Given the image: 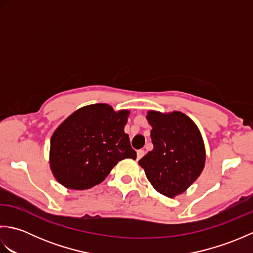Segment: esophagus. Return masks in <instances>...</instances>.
<instances>
[{"mask_svg": "<svg viewBox=\"0 0 253 253\" xmlns=\"http://www.w3.org/2000/svg\"><path fill=\"white\" fill-rule=\"evenodd\" d=\"M144 155V150H138L137 151V160H140Z\"/></svg>", "mask_w": 253, "mask_h": 253, "instance_id": "34e87169", "label": "esophagus"}]
</instances>
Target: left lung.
Masks as SVG:
<instances>
[{
    "label": "left lung",
    "instance_id": "left-lung-1",
    "mask_svg": "<svg viewBox=\"0 0 253 253\" xmlns=\"http://www.w3.org/2000/svg\"><path fill=\"white\" fill-rule=\"evenodd\" d=\"M148 122L152 126L153 150L139 165L154 189L174 198L195 181L204 168L206 150L196 124L181 112L162 114L150 111Z\"/></svg>",
    "mask_w": 253,
    "mask_h": 253
}]
</instances>
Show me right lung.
Segmentation results:
<instances>
[{"label": "right lung", "instance_id": "right-lung-1", "mask_svg": "<svg viewBox=\"0 0 253 253\" xmlns=\"http://www.w3.org/2000/svg\"><path fill=\"white\" fill-rule=\"evenodd\" d=\"M128 114L99 103L68 116L51 138L50 164L57 181L69 189H89L103 181L120 161L136 160L124 131Z\"/></svg>", "mask_w": 253, "mask_h": 253}]
</instances>
